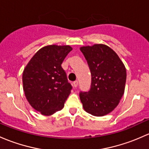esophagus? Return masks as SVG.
<instances>
[{"instance_id": "obj_1", "label": "esophagus", "mask_w": 149, "mask_h": 149, "mask_svg": "<svg viewBox=\"0 0 149 149\" xmlns=\"http://www.w3.org/2000/svg\"><path fill=\"white\" fill-rule=\"evenodd\" d=\"M73 87L74 88H76L78 86V85H79V82H78L77 81H74V82L73 83Z\"/></svg>"}]
</instances>
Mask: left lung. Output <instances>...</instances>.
Listing matches in <instances>:
<instances>
[{
  "instance_id": "8db88e82",
  "label": "left lung",
  "mask_w": 149,
  "mask_h": 149,
  "mask_svg": "<svg viewBox=\"0 0 149 149\" xmlns=\"http://www.w3.org/2000/svg\"><path fill=\"white\" fill-rule=\"evenodd\" d=\"M91 73V86L81 92L84 110L95 116H103L114 110L124 93L126 70L116 53L104 44L80 48Z\"/></svg>"
}]
</instances>
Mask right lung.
I'll use <instances>...</instances> for the list:
<instances>
[{
    "label": "right lung",
    "mask_w": 149,
    "mask_h": 149,
    "mask_svg": "<svg viewBox=\"0 0 149 149\" xmlns=\"http://www.w3.org/2000/svg\"><path fill=\"white\" fill-rule=\"evenodd\" d=\"M70 46L50 45L40 48L23 73L25 95L31 106L44 116L61 110L72 86L61 64Z\"/></svg>",
    "instance_id": "1"
}]
</instances>
